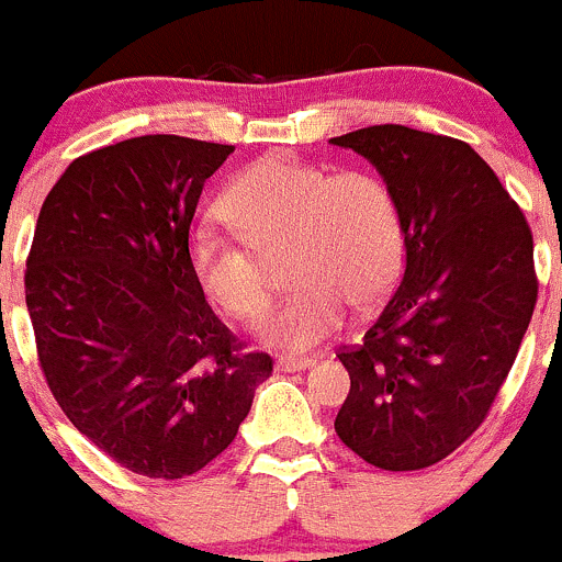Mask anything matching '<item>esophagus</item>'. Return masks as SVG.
Here are the masks:
<instances>
[{
	"label": "esophagus",
	"mask_w": 562,
	"mask_h": 562,
	"mask_svg": "<svg viewBox=\"0 0 562 562\" xmlns=\"http://www.w3.org/2000/svg\"><path fill=\"white\" fill-rule=\"evenodd\" d=\"M308 366H314L311 358H286V355H281V358L276 360V371H283V374H289V371H303L308 369Z\"/></svg>",
	"instance_id": "obj_1"
}]
</instances>
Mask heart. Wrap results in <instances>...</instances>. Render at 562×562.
Returning <instances> with one entry per match:
<instances>
[{
	"mask_svg": "<svg viewBox=\"0 0 562 562\" xmlns=\"http://www.w3.org/2000/svg\"><path fill=\"white\" fill-rule=\"evenodd\" d=\"M224 213L237 232H193L188 257L199 286L235 319H257L273 297L268 259L286 257L289 297L262 322L273 347L308 349L344 322L347 305L371 308L402 268L404 232L393 191L363 169L330 175L286 153L254 160L229 182Z\"/></svg>",
	"mask_w": 562,
	"mask_h": 562,
	"instance_id": "obj_1",
	"label": "heart"
}]
</instances>
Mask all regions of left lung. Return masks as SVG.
Masks as SVG:
<instances>
[{
    "label": "left lung",
    "mask_w": 562,
    "mask_h": 562,
    "mask_svg": "<svg viewBox=\"0 0 562 562\" xmlns=\"http://www.w3.org/2000/svg\"><path fill=\"white\" fill-rule=\"evenodd\" d=\"M398 204L404 279L363 341L338 349L336 435L380 470L442 462L486 420L538 300L532 232L492 166L451 136L371 125L330 138Z\"/></svg>",
    "instance_id": "left-lung-1"
}]
</instances>
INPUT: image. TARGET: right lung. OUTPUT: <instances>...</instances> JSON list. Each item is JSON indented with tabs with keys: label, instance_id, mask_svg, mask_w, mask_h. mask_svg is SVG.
Masks as SVG:
<instances>
[{
	"label": "right lung",
	"instance_id": "obj_1",
	"mask_svg": "<svg viewBox=\"0 0 562 562\" xmlns=\"http://www.w3.org/2000/svg\"><path fill=\"white\" fill-rule=\"evenodd\" d=\"M229 153L125 138L76 158L37 215L24 286L43 376L70 424L136 475L213 462L273 374L213 314L188 257L202 188Z\"/></svg>",
	"mask_w": 562,
	"mask_h": 562
}]
</instances>
